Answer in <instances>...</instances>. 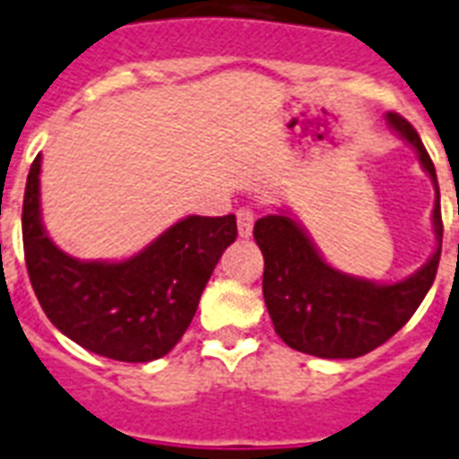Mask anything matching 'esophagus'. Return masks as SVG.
Instances as JSON below:
<instances>
[{
    "label": "esophagus",
    "instance_id": "obj_1",
    "mask_svg": "<svg viewBox=\"0 0 459 459\" xmlns=\"http://www.w3.org/2000/svg\"><path fill=\"white\" fill-rule=\"evenodd\" d=\"M254 222L255 215L251 208H239V211H237V230H239L241 239H248V237L254 234Z\"/></svg>",
    "mask_w": 459,
    "mask_h": 459
}]
</instances>
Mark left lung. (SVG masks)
Returning a JSON list of instances; mask_svg holds the SVG:
<instances>
[{
    "label": "left lung",
    "mask_w": 459,
    "mask_h": 459,
    "mask_svg": "<svg viewBox=\"0 0 459 459\" xmlns=\"http://www.w3.org/2000/svg\"><path fill=\"white\" fill-rule=\"evenodd\" d=\"M388 126L417 151L436 186L433 232L438 247L410 278L383 285L354 278L325 263L307 230L290 212L255 220L254 237L263 251V299L275 333L292 350L321 359H357L388 342L410 321L436 280L440 261V194L436 167L417 129L397 112Z\"/></svg>",
    "instance_id": "1"
}]
</instances>
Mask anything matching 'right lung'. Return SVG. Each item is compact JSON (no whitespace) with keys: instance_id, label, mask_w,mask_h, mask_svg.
Returning a JSON list of instances; mask_svg holds the SVG:
<instances>
[{"instance_id":"obj_1","label":"right lung","mask_w":459,"mask_h":459,"mask_svg":"<svg viewBox=\"0 0 459 459\" xmlns=\"http://www.w3.org/2000/svg\"><path fill=\"white\" fill-rule=\"evenodd\" d=\"M40 162L23 196V251L35 297L64 335L115 361L165 357L189 328L220 255L237 239V218L189 215L126 261H78L45 232Z\"/></svg>"}]
</instances>
